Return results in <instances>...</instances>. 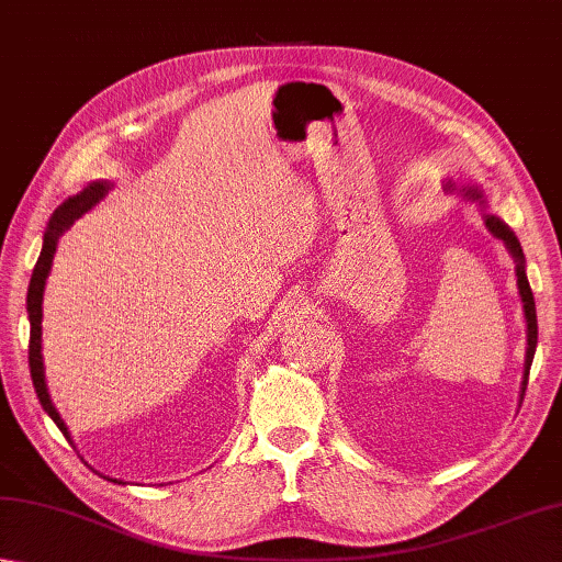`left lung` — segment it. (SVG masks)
<instances>
[{
    "instance_id": "obj_1",
    "label": "left lung",
    "mask_w": 562,
    "mask_h": 562,
    "mask_svg": "<svg viewBox=\"0 0 562 562\" xmlns=\"http://www.w3.org/2000/svg\"><path fill=\"white\" fill-rule=\"evenodd\" d=\"M446 190H458V186H454L452 181L446 183ZM458 193L464 198V200H472V203H480L484 205L486 200L482 195L480 188H460ZM484 225L486 229L492 232V235L496 239H502L506 249H509V254L516 261V283H518V293H521V301H524V315H526V364H524V384H521V398L526 394V384H528V372H531V362H533V355H536V345H538V321H536V303H533V293H531V285H528V279H526V261H524V249L521 245H518V239L514 232L509 229V225H504V222L496 217V215H490L484 213Z\"/></svg>"
}]
</instances>
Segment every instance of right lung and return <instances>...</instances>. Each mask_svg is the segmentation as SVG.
I'll list each match as a JSON object with an SVG mask.
<instances>
[{
  "instance_id": "add662e5",
  "label": "right lung",
  "mask_w": 562,
  "mask_h": 562,
  "mask_svg": "<svg viewBox=\"0 0 562 562\" xmlns=\"http://www.w3.org/2000/svg\"><path fill=\"white\" fill-rule=\"evenodd\" d=\"M108 190H110V183H90L88 188L82 190V193L68 198L66 203H63L56 210V213H53L48 227H46V235H44V247H41L34 273H31L29 295H26V311H29V323H31V335H29L31 379H34V389H36V396L41 401V406H44V411L48 413V416L53 418V423H56L63 436H66L68 440H70V432L66 428V423H63L60 413L56 411V406H53V401L48 396V386H46L44 355H41V317H44V308H41V303H44L46 279H48V273H50L53 254H56L60 235L72 225V222L88 213L90 207L98 205L100 200L108 195ZM112 482H116V480H112Z\"/></svg>"
}]
</instances>
